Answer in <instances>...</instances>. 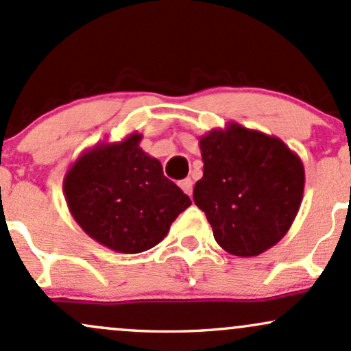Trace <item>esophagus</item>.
Instances as JSON below:
<instances>
[{
  "label": "esophagus",
  "instance_id": "esophagus-1",
  "mask_svg": "<svg viewBox=\"0 0 351 351\" xmlns=\"http://www.w3.org/2000/svg\"><path fill=\"white\" fill-rule=\"evenodd\" d=\"M179 186H180V189H182L184 192H186L187 195H192V189H194V182H192V179H184V180H180L179 182Z\"/></svg>",
  "mask_w": 351,
  "mask_h": 351
}]
</instances>
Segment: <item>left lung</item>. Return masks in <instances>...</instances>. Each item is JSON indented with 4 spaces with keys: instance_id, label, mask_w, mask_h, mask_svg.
I'll use <instances>...</instances> for the list:
<instances>
[{
    "instance_id": "left-lung-1",
    "label": "left lung",
    "mask_w": 351,
    "mask_h": 351,
    "mask_svg": "<svg viewBox=\"0 0 351 351\" xmlns=\"http://www.w3.org/2000/svg\"><path fill=\"white\" fill-rule=\"evenodd\" d=\"M204 176L194 202L214 237L237 257H255L292 227L305 187L302 159L283 141L237 123L199 139Z\"/></svg>"
}]
</instances>
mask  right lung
I'll return each mask as SVG.
<instances>
[{
  "mask_svg": "<svg viewBox=\"0 0 351 351\" xmlns=\"http://www.w3.org/2000/svg\"><path fill=\"white\" fill-rule=\"evenodd\" d=\"M143 134L97 143L69 165L66 204L90 239L119 254H141L167 235L191 199L141 147Z\"/></svg>",
  "mask_w": 351,
  "mask_h": 351,
  "instance_id": "obj_1",
  "label": "right lung"
}]
</instances>
